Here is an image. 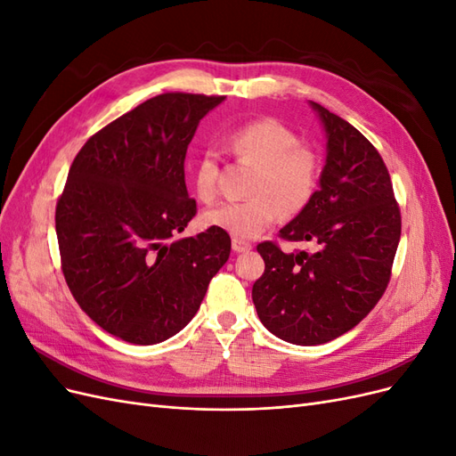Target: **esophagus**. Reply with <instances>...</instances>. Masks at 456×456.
I'll list each match as a JSON object with an SVG mask.
<instances>
[{"label": "esophagus", "instance_id": "obj_1", "mask_svg": "<svg viewBox=\"0 0 456 456\" xmlns=\"http://www.w3.org/2000/svg\"><path fill=\"white\" fill-rule=\"evenodd\" d=\"M232 249L236 251V253H245V251L251 249V243H249V241H243V240H238V238H233V240H232Z\"/></svg>", "mask_w": 456, "mask_h": 456}]
</instances>
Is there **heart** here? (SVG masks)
I'll return each instance as SVG.
<instances>
[{
	"instance_id": "1",
	"label": "heart",
	"mask_w": 456,
	"mask_h": 456,
	"mask_svg": "<svg viewBox=\"0 0 456 456\" xmlns=\"http://www.w3.org/2000/svg\"><path fill=\"white\" fill-rule=\"evenodd\" d=\"M226 144L238 159L256 167L245 201L220 203L203 215L207 226L238 240H253L285 215L306 209L322 181L323 161L317 150L300 142L298 134L273 118L247 121L233 129ZM194 186L200 200L218 194V159L203 151L194 163Z\"/></svg>"
}]
</instances>
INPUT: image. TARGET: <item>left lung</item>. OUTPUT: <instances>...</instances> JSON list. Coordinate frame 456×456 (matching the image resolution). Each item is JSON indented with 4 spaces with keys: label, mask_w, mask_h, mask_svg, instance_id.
Masks as SVG:
<instances>
[{
    "label": "left lung",
    "mask_w": 456,
    "mask_h": 456,
    "mask_svg": "<svg viewBox=\"0 0 456 456\" xmlns=\"http://www.w3.org/2000/svg\"><path fill=\"white\" fill-rule=\"evenodd\" d=\"M327 133L320 190L280 238L310 241V251H281L262 241L265 273L253 285L256 314L270 333L315 346L354 329L390 283L402 213L390 173L346 119L312 102Z\"/></svg>",
    "instance_id": "8db88e82"
}]
</instances>
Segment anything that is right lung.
Listing matches in <instances>:
<instances>
[{
	"instance_id": "1",
	"label": "right lung",
	"mask_w": 456,
	"mask_h": 456,
	"mask_svg": "<svg viewBox=\"0 0 456 456\" xmlns=\"http://www.w3.org/2000/svg\"><path fill=\"white\" fill-rule=\"evenodd\" d=\"M223 101L158 94L94 133L68 171L54 211L64 280L79 308L121 340L148 346L176 335L230 256L224 230L178 238L198 213L186 150Z\"/></svg>"
}]
</instances>
